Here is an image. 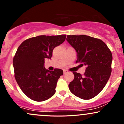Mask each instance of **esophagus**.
I'll use <instances>...</instances> for the list:
<instances>
[{"label": "esophagus", "instance_id": "1", "mask_svg": "<svg viewBox=\"0 0 124 124\" xmlns=\"http://www.w3.org/2000/svg\"><path fill=\"white\" fill-rule=\"evenodd\" d=\"M67 73H68V70H65V69H64V70H63V73L64 74H66Z\"/></svg>", "mask_w": 124, "mask_h": 124}]
</instances>
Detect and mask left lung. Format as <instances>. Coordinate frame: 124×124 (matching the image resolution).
<instances>
[{
    "label": "left lung",
    "instance_id": "left-lung-1",
    "mask_svg": "<svg viewBox=\"0 0 124 124\" xmlns=\"http://www.w3.org/2000/svg\"><path fill=\"white\" fill-rule=\"evenodd\" d=\"M66 40L77 52L76 63L86 66L83 76L73 72L75 78L69 90L82 99H92L100 93L110 77L111 52L103 41L88 35H67Z\"/></svg>",
    "mask_w": 124,
    "mask_h": 124
}]
</instances>
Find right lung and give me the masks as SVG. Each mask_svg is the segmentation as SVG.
I'll use <instances>...</instances> for the list:
<instances>
[{
    "label": "right lung",
    "mask_w": 124,
    "mask_h": 124,
    "mask_svg": "<svg viewBox=\"0 0 124 124\" xmlns=\"http://www.w3.org/2000/svg\"><path fill=\"white\" fill-rule=\"evenodd\" d=\"M66 35H39L28 38L18 46L13 61L15 76L21 90L35 101H43L55 93L63 70L49 71L44 61L51 59L52 51L65 41Z\"/></svg>",
    "instance_id": "right-lung-1"
}]
</instances>
